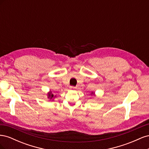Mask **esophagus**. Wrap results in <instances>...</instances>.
<instances>
[{"label": "esophagus", "mask_w": 149, "mask_h": 149, "mask_svg": "<svg viewBox=\"0 0 149 149\" xmlns=\"http://www.w3.org/2000/svg\"><path fill=\"white\" fill-rule=\"evenodd\" d=\"M70 89H76V88L74 86H70Z\"/></svg>", "instance_id": "obj_1"}]
</instances>
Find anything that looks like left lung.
Returning <instances> with one entry per match:
<instances>
[{
    "instance_id": "1",
    "label": "left lung",
    "mask_w": 149,
    "mask_h": 149,
    "mask_svg": "<svg viewBox=\"0 0 149 149\" xmlns=\"http://www.w3.org/2000/svg\"><path fill=\"white\" fill-rule=\"evenodd\" d=\"M94 94V93H91V94Z\"/></svg>"
}]
</instances>
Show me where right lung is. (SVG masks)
Here are the masks:
<instances>
[{
  "label": "right lung",
  "mask_w": 149,
  "mask_h": 149,
  "mask_svg": "<svg viewBox=\"0 0 149 149\" xmlns=\"http://www.w3.org/2000/svg\"><path fill=\"white\" fill-rule=\"evenodd\" d=\"M56 97V96H54L53 94H52V93L51 91L48 93V98L49 99V100H53V99H54V97Z\"/></svg>",
  "instance_id": "add662e5"
}]
</instances>
